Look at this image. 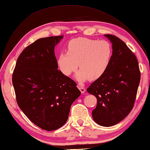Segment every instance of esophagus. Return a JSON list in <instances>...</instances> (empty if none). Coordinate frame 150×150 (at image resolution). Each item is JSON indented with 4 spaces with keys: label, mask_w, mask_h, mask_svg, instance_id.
<instances>
[{
    "label": "esophagus",
    "mask_w": 150,
    "mask_h": 150,
    "mask_svg": "<svg viewBox=\"0 0 150 150\" xmlns=\"http://www.w3.org/2000/svg\"><path fill=\"white\" fill-rule=\"evenodd\" d=\"M78 88L79 89V90L81 91V92L82 93H84V92L86 91V89L84 88V87H82V86H81V85H78Z\"/></svg>",
    "instance_id": "esophagus-1"
}]
</instances>
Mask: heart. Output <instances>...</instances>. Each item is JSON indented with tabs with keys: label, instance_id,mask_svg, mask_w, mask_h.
Returning a JSON list of instances; mask_svg holds the SVG:
<instances>
[{
	"label": "heart",
	"instance_id": "obj_1",
	"mask_svg": "<svg viewBox=\"0 0 150 150\" xmlns=\"http://www.w3.org/2000/svg\"><path fill=\"white\" fill-rule=\"evenodd\" d=\"M111 57V48L106 40H97L87 38H77L68 44V52L59 54L57 62L64 75L69 76L80 70L75 78L79 82L89 79L97 80L106 71Z\"/></svg>",
	"mask_w": 150,
	"mask_h": 150
}]
</instances>
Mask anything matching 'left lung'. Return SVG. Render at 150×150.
Listing matches in <instances>:
<instances>
[{"label":"left lung","instance_id":"left-lung-1","mask_svg":"<svg viewBox=\"0 0 150 150\" xmlns=\"http://www.w3.org/2000/svg\"><path fill=\"white\" fill-rule=\"evenodd\" d=\"M104 36L112 44V55L106 71L87 91L97 99V106L92 111L94 121L110 127L120 122L132 111L141 73L137 59L126 44L112 35Z\"/></svg>","mask_w":150,"mask_h":150}]
</instances>
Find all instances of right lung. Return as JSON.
Masks as SVG:
<instances>
[{
	"instance_id": "obj_1",
	"label": "right lung",
	"mask_w": 150,
	"mask_h": 150,
	"mask_svg": "<svg viewBox=\"0 0 150 150\" xmlns=\"http://www.w3.org/2000/svg\"><path fill=\"white\" fill-rule=\"evenodd\" d=\"M62 36L37 40L25 48L16 63L12 82L21 110L47 131L60 128L81 95L77 84L58 69L55 47Z\"/></svg>"
}]
</instances>
